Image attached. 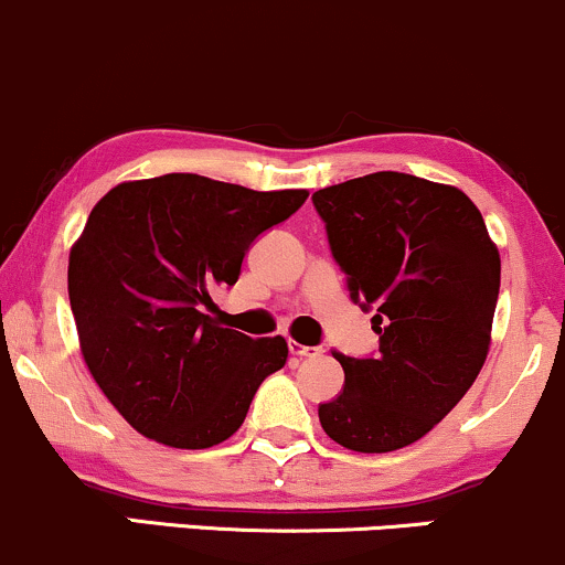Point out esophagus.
<instances>
[{
  "label": "esophagus",
  "mask_w": 565,
  "mask_h": 565,
  "mask_svg": "<svg viewBox=\"0 0 565 565\" xmlns=\"http://www.w3.org/2000/svg\"><path fill=\"white\" fill-rule=\"evenodd\" d=\"M288 349H290V354L298 356V360H309V356L320 354V349L317 347H303V343H298V341H290Z\"/></svg>",
  "instance_id": "34e87169"
}]
</instances>
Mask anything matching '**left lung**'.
I'll use <instances>...</instances> for the list:
<instances>
[{
    "label": "left lung",
    "mask_w": 565,
    "mask_h": 565,
    "mask_svg": "<svg viewBox=\"0 0 565 565\" xmlns=\"http://www.w3.org/2000/svg\"><path fill=\"white\" fill-rule=\"evenodd\" d=\"M311 203L377 335L373 356L333 351L343 391L320 404V423L354 452H394L441 423L481 373L500 254L466 192L413 174L349 179Z\"/></svg>",
    "instance_id": "8db88e82"
}]
</instances>
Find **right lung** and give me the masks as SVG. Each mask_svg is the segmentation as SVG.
I'll list each match as a JSON object with an SVG mask.
<instances>
[{
	"label": "right lung",
	"instance_id": "right-lung-1",
	"mask_svg": "<svg viewBox=\"0 0 565 565\" xmlns=\"http://www.w3.org/2000/svg\"><path fill=\"white\" fill-rule=\"evenodd\" d=\"M307 190L256 192L198 174L113 188L92 209L68 262V298L86 367L139 434L205 449L243 426L285 338L250 335L203 315L232 288L264 232Z\"/></svg>",
	"mask_w": 565,
	"mask_h": 565
}]
</instances>
